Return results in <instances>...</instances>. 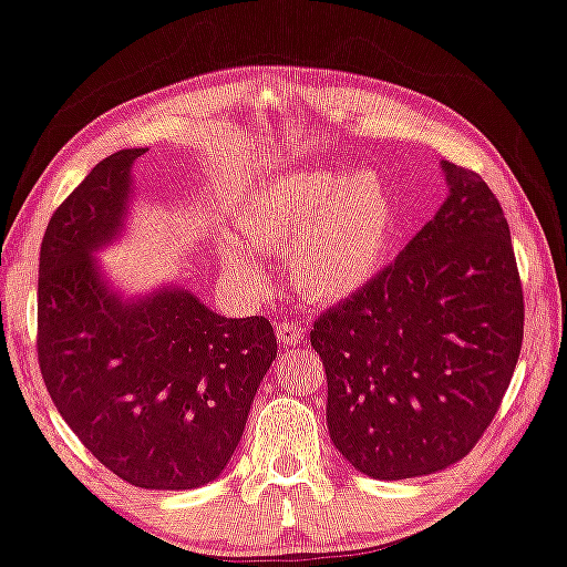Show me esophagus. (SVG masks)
Masks as SVG:
<instances>
[{
  "label": "esophagus",
  "mask_w": 567,
  "mask_h": 567,
  "mask_svg": "<svg viewBox=\"0 0 567 567\" xmlns=\"http://www.w3.org/2000/svg\"><path fill=\"white\" fill-rule=\"evenodd\" d=\"M275 331H277V338H280L285 346H298L306 341V331H302L300 326L290 323V320H280V323L275 326Z\"/></svg>",
  "instance_id": "esophagus-1"
}]
</instances>
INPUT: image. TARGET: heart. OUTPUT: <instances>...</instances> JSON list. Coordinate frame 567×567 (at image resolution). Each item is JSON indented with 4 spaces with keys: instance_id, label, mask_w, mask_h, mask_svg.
Instances as JSON below:
<instances>
[{
    "instance_id": "b5f03b06",
    "label": "heart",
    "mask_w": 567,
    "mask_h": 567,
    "mask_svg": "<svg viewBox=\"0 0 567 567\" xmlns=\"http://www.w3.org/2000/svg\"><path fill=\"white\" fill-rule=\"evenodd\" d=\"M396 210L371 171H290L241 203L218 255L239 280L265 287V257L290 249V280L318 302L349 300L384 272Z\"/></svg>"
}]
</instances>
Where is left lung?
Wrapping results in <instances>:
<instances>
[{
    "label": "left lung",
    "mask_w": 567,
    "mask_h": 567,
    "mask_svg": "<svg viewBox=\"0 0 567 567\" xmlns=\"http://www.w3.org/2000/svg\"><path fill=\"white\" fill-rule=\"evenodd\" d=\"M447 198L394 265L310 331L338 453L379 481L458 463L499 410L525 333L509 224L476 173L441 163Z\"/></svg>",
    "instance_id": "1"
}]
</instances>
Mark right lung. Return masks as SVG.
I'll return each instance as SVG.
<instances>
[{
	"label": "right lung",
	"mask_w": 567,
	"mask_h": 567,
	"mask_svg": "<svg viewBox=\"0 0 567 567\" xmlns=\"http://www.w3.org/2000/svg\"><path fill=\"white\" fill-rule=\"evenodd\" d=\"M142 155L101 159L50 218L38 361L61 417L109 471L140 488L185 492L231 461L277 338L267 318H224L181 285L134 298L109 285L96 251L124 231Z\"/></svg>",
	"instance_id": "1"
}]
</instances>
